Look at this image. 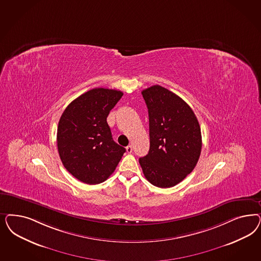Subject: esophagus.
<instances>
[{"mask_svg": "<svg viewBox=\"0 0 261 261\" xmlns=\"http://www.w3.org/2000/svg\"><path fill=\"white\" fill-rule=\"evenodd\" d=\"M126 152H128V153H130V152H133V146L132 145H128L127 147L126 148Z\"/></svg>", "mask_w": 261, "mask_h": 261, "instance_id": "esophagus-1", "label": "esophagus"}]
</instances>
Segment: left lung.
Listing matches in <instances>:
<instances>
[{
	"label": "left lung",
	"instance_id": "left-lung-1",
	"mask_svg": "<svg viewBox=\"0 0 261 261\" xmlns=\"http://www.w3.org/2000/svg\"><path fill=\"white\" fill-rule=\"evenodd\" d=\"M149 112L150 150L139 159L151 185L169 188L195 168L202 150V135L193 110L168 89L152 85L142 91Z\"/></svg>",
	"mask_w": 261,
	"mask_h": 261
}]
</instances>
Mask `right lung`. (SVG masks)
Returning a JSON list of instances; mask_svg holds the SVG:
<instances>
[{
    "instance_id": "add662e5",
    "label": "right lung",
    "mask_w": 261,
    "mask_h": 261,
    "mask_svg": "<svg viewBox=\"0 0 261 261\" xmlns=\"http://www.w3.org/2000/svg\"><path fill=\"white\" fill-rule=\"evenodd\" d=\"M123 92L94 88L72 101L58 126L59 158L68 172L87 185L110 177L126 149L113 141L107 118Z\"/></svg>"
}]
</instances>
